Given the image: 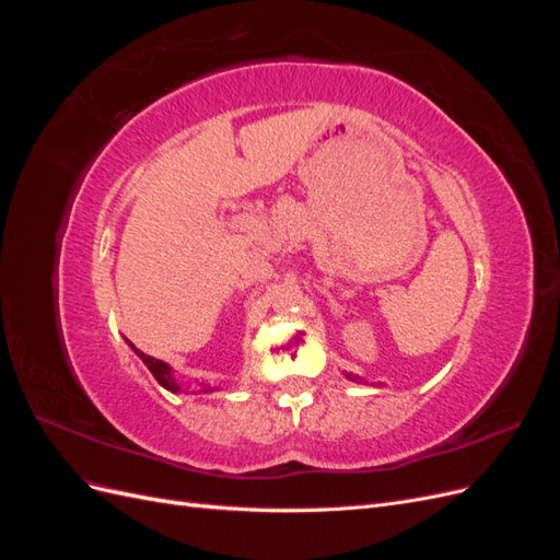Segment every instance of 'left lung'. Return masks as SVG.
I'll use <instances>...</instances> for the list:
<instances>
[{
  "label": "left lung",
  "mask_w": 560,
  "mask_h": 560,
  "mask_svg": "<svg viewBox=\"0 0 560 560\" xmlns=\"http://www.w3.org/2000/svg\"><path fill=\"white\" fill-rule=\"evenodd\" d=\"M346 378H350V381H360V383H362V378H360V376H352V374H346Z\"/></svg>",
  "instance_id": "1"
}]
</instances>
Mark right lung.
Returning <instances> with one entry per match:
<instances>
[{
    "instance_id": "right-lung-1",
    "label": "right lung",
    "mask_w": 560,
    "mask_h": 560,
    "mask_svg": "<svg viewBox=\"0 0 560 560\" xmlns=\"http://www.w3.org/2000/svg\"><path fill=\"white\" fill-rule=\"evenodd\" d=\"M128 346H130V348H132V352L138 354V358L147 364V369L151 371V374H154V378H156L165 389H171V393H182V385H179V381L175 378V374H173V366H171V364L163 362V360L151 358V354H144L142 350L135 348L130 341H128ZM200 385H202V383H200ZM212 389H214V387H210V385H208V387L202 385L200 393H212Z\"/></svg>"
}]
</instances>
